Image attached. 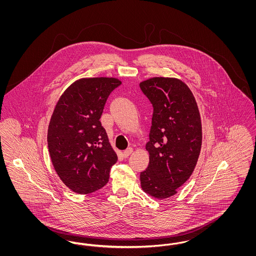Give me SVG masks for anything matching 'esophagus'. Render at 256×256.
Segmentation results:
<instances>
[{"instance_id": "esophagus-1", "label": "esophagus", "mask_w": 256, "mask_h": 256, "mask_svg": "<svg viewBox=\"0 0 256 256\" xmlns=\"http://www.w3.org/2000/svg\"><path fill=\"white\" fill-rule=\"evenodd\" d=\"M132 150H134V148H128L126 150H124V152H122V156H124V158H128L130 156V154L132 152Z\"/></svg>"}]
</instances>
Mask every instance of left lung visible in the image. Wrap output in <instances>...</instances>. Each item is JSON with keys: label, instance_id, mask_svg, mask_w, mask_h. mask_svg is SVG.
I'll use <instances>...</instances> for the list:
<instances>
[{"label": "left lung", "instance_id": "left-lung-1", "mask_svg": "<svg viewBox=\"0 0 256 256\" xmlns=\"http://www.w3.org/2000/svg\"><path fill=\"white\" fill-rule=\"evenodd\" d=\"M140 88L154 112L146 148L150 162L140 172L142 189L154 198L174 195L195 169L202 148V122L195 98L184 82L152 78Z\"/></svg>", "mask_w": 256, "mask_h": 256}]
</instances>
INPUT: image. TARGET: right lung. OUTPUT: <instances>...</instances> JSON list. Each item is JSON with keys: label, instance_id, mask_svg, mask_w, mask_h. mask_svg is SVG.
Wrapping results in <instances>:
<instances>
[{"label": "right lung", "instance_id": "right-lung-1", "mask_svg": "<svg viewBox=\"0 0 256 256\" xmlns=\"http://www.w3.org/2000/svg\"><path fill=\"white\" fill-rule=\"evenodd\" d=\"M121 84L113 78L78 80L62 94L52 115L50 159L61 180L78 194L104 187L118 160L100 118L110 93Z\"/></svg>", "mask_w": 256, "mask_h": 256}]
</instances>
